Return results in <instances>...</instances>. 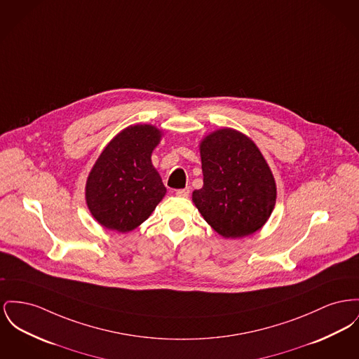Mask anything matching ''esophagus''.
Listing matches in <instances>:
<instances>
[{"label": "esophagus", "mask_w": 359, "mask_h": 359, "mask_svg": "<svg viewBox=\"0 0 359 359\" xmlns=\"http://www.w3.org/2000/svg\"><path fill=\"white\" fill-rule=\"evenodd\" d=\"M176 195L180 198H187L190 195V190L189 189H182V190H176Z\"/></svg>", "instance_id": "34e87169"}]
</instances>
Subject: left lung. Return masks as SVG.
Masks as SVG:
<instances>
[{
  "label": "left lung",
  "instance_id": "obj_1",
  "mask_svg": "<svg viewBox=\"0 0 359 359\" xmlns=\"http://www.w3.org/2000/svg\"><path fill=\"white\" fill-rule=\"evenodd\" d=\"M203 187L192 202L211 228L225 238L257 232L270 218L276 201L273 172L251 138L219 128L199 145Z\"/></svg>",
  "mask_w": 359,
  "mask_h": 359
}]
</instances>
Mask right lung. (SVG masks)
<instances>
[{
    "label": "right lung",
    "mask_w": 359,
    "mask_h": 359,
    "mask_svg": "<svg viewBox=\"0 0 359 359\" xmlns=\"http://www.w3.org/2000/svg\"><path fill=\"white\" fill-rule=\"evenodd\" d=\"M161 137L163 131L151 125L126 127L96 160L86 179L85 199L102 226L130 232L164 198L167 189L150 158Z\"/></svg>",
    "instance_id": "add662e5"
}]
</instances>
